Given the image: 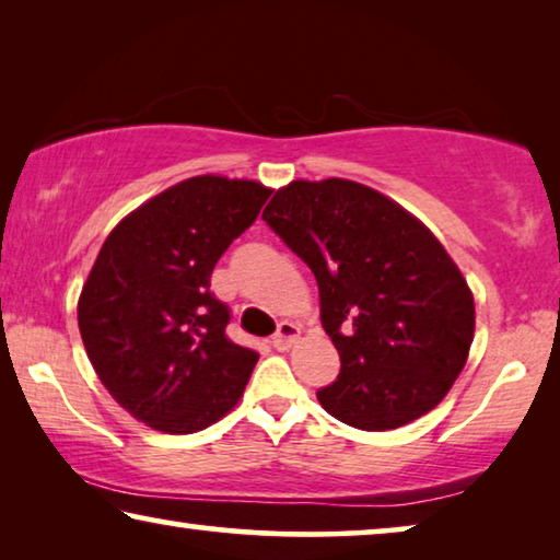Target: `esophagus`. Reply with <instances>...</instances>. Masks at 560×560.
I'll return each instance as SVG.
<instances>
[{
  "label": "esophagus",
  "instance_id": "1",
  "mask_svg": "<svg viewBox=\"0 0 560 560\" xmlns=\"http://www.w3.org/2000/svg\"><path fill=\"white\" fill-rule=\"evenodd\" d=\"M299 336H301V328L296 324H291V320H281L279 330L271 338V346L277 350H289L293 343H296Z\"/></svg>",
  "mask_w": 560,
  "mask_h": 560
}]
</instances>
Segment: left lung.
I'll return each mask as SVG.
<instances>
[{
    "mask_svg": "<svg viewBox=\"0 0 560 560\" xmlns=\"http://www.w3.org/2000/svg\"><path fill=\"white\" fill-rule=\"evenodd\" d=\"M261 220L314 271L320 324L340 355L318 402L383 432L442 402L467 363L474 299L428 226L353 179H293Z\"/></svg>",
    "mask_w": 560,
    "mask_h": 560,
    "instance_id": "obj_1",
    "label": "left lung"
}]
</instances>
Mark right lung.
I'll list each match as a JSON object with an SVG mask.
<instances>
[{"mask_svg": "<svg viewBox=\"0 0 560 560\" xmlns=\"http://www.w3.org/2000/svg\"><path fill=\"white\" fill-rule=\"evenodd\" d=\"M271 189L189 177L140 205L103 242L79 299L93 371L120 407L170 434L210 428L240 402L259 355L226 338L214 264Z\"/></svg>", "mask_w": 560, "mask_h": 560, "instance_id": "add662e5", "label": "right lung"}]
</instances>
